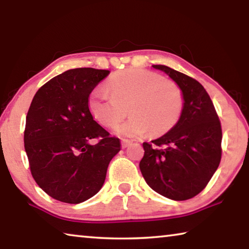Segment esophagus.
Here are the masks:
<instances>
[{"label":"esophagus","mask_w":249,"mask_h":249,"mask_svg":"<svg viewBox=\"0 0 249 249\" xmlns=\"http://www.w3.org/2000/svg\"><path fill=\"white\" fill-rule=\"evenodd\" d=\"M131 144H132L131 141H127V140H123V141H122V147H123V148L128 147V146L131 145Z\"/></svg>","instance_id":"34e87169"}]
</instances>
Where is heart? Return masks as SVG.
<instances>
[{
	"label": "heart",
	"instance_id": "b5f03b06",
	"mask_svg": "<svg viewBox=\"0 0 249 249\" xmlns=\"http://www.w3.org/2000/svg\"><path fill=\"white\" fill-rule=\"evenodd\" d=\"M106 89L90 94L89 108L93 117L106 127H115L127 115L132 117L117 128L126 136L148 132L156 137L178 123L185 104L183 89L176 82L143 69H128L113 74Z\"/></svg>",
	"mask_w": 249,
	"mask_h": 249
}]
</instances>
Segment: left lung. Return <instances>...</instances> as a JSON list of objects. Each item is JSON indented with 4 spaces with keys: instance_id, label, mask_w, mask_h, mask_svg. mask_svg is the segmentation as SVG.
<instances>
[{
    "instance_id": "1",
    "label": "left lung",
    "mask_w": 249,
    "mask_h": 249,
    "mask_svg": "<svg viewBox=\"0 0 249 249\" xmlns=\"http://www.w3.org/2000/svg\"><path fill=\"white\" fill-rule=\"evenodd\" d=\"M164 71L183 89L185 104L178 123L151 143L144 142L140 168L153 191L174 200L199 194L219 166L222 125L210 95L195 78L166 65Z\"/></svg>"
}]
</instances>
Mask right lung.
Returning a JSON list of instances; mask_svg holds the SVG:
<instances>
[{
	"mask_svg": "<svg viewBox=\"0 0 249 249\" xmlns=\"http://www.w3.org/2000/svg\"><path fill=\"white\" fill-rule=\"evenodd\" d=\"M109 71L69 70L41 86L26 115L24 147L34 180L47 195L80 204L103 186L120 139L93 120L89 96ZM98 143L90 145L89 140Z\"/></svg>",
	"mask_w": 249,
	"mask_h": 249,
	"instance_id": "right-lung-1",
	"label": "right lung"
}]
</instances>
